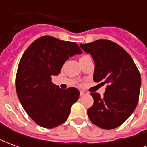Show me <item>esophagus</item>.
<instances>
[{
  "mask_svg": "<svg viewBox=\"0 0 147 147\" xmlns=\"http://www.w3.org/2000/svg\"><path fill=\"white\" fill-rule=\"evenodd\" d=\"M80 96H84L86 95V94H88V92H86V91H83V90H80Z\"/></svg>",
  "mask_w": 147,
  "mask_h": 147,
  "instance_id": "obj_1",
  "label": "esophagus"
}]
</instances>
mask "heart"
<instances>
[{
	"label": "heart",
	"instance_id": "heart-1",
	"mask_svg": "<svg viewBox=\"0 0 147 147\" xmlns=\"http://www.w3.org/2000/svg\"><path fill=\"white\" fill-rule=\"evenodd\" d=\"M86 57H89V56H88V55H84V56H83V57L80 58V59H83V58H85Z\"/></svg>",
	"mask_w": 147,
	"mask_h": 147
}]
</instances>
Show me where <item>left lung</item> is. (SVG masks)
Listing matches in <instances>:
<instances>
[{"label":"left lung","instance_id":"obj_1","mask_svg":"<svg viewBox=\"0 0 147 147\" xmlns=\"http://www.w3.org/2000/svg\"><path fill=\"white\" fill-rule=\"evenodd\" d=\"M92 56L94 81L107 84L103 96L90 93L94 104L87 109L96 126L109 130L120 126L136 109L141 86L140 73L132 58L120 45L106 39L80 44Z\"/></svg>","mask_w":147,"mask_h":147}]
</instances>
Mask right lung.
Instances as JSON below:
<instances>
[{
  "label": "right lung",
  "instance_id": "obj_1",
  "mask_svg": "<svg viewBox=\"0 0 147 147\" xmlns=\"http://www.w3.org/2000/svg\"><path fill=\"white\" fill-rule=\"evenodd\" d=\"M76 42L45 35L25 50L16 76V89L21 105L39 126L53 128L67 120L71 107L80 98L75 87L61 89L52 76L61 72L70 57L81 53Z\"/></svg>",
  "mask_w": 147,
  "mask_h": 147
}]
</instances>
